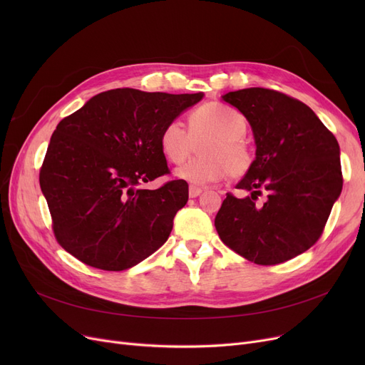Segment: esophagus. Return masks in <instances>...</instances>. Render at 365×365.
Here are the masks:
<instances>
[{"mask_svg":"<svg viewBox=\"0 0 365 365\" xmlns=\"http://www.w3.org/2000/svg\"><path fill=\"white\" fill-rule=\"evenodd\" d=\"M201 192H202V187L195 186V185H190L189 186V197L190 198H197L198 195H201Z\"/></svg>","mask_w":365,"mask_h":365,"instance_id":"obj_1","label":"esophagus"}]
</instances>
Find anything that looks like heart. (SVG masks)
I'll return each instance as SVG.
<instances>
[{"label": "heart", "mask_w": 365, "mask_h": 365, "mask_svg": "<svg viewBox=\"0 0 365 365\" xmlns=\"http://www.w3.org/2000/svg\"><path fill=\"white\" fill-rule=\"evenodd\" d=\"M247 120L235 109L220 103H205L189 115V131L173 120L161 131L160 146L173 164L185 163L201 146V155L178 168L176 175L194 185L217 182L229 175L241 179L252 170L255 157L245 142Z\"/></svg>", "instance_id": "b5f03b06"}]
</instances>
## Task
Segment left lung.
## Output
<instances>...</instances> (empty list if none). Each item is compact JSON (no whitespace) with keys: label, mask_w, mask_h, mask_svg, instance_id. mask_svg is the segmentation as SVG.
I'll return each instance as SVG.
<instances>
[{"label":"left lung","mask_w":365,"mask_h":365,"mask_svg":"<svg viewBox=\"0 0 365 365\" xmlns=\"http://www.w3.org/2000/svg\"><path fill=\"white\" fill-rule=\"evenodd\" d=\"M222 99L250 123L256 160L237 185L250 195L226 194L216 231L257 264L290 260L319 240L341 192L339 143L308 105L277 90L244 88Z\"/></svg>","instance_id":"8db88e82"}]
</instances>
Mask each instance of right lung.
Segmentation results:
<instances>
[{
    "label": "right lung",
    "mask_w": 365,
    "mask_h": 365,
    "mask_svg": "<svg viewBox=\"0 0 365 365\" xmlns=\"http://www.w3.org/2000/svg\"><path fill=\"white\" fill-rule=\"evenodd\" d=\"M202 96L115 88L57 124L40 186L54 237L68 253L98 269L124 271L167 241L187 202V183L142 185L170 175L161 131Z\"/></svg>",
    "instance_id": "obj_1"
}]
</instances>
